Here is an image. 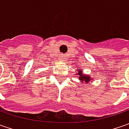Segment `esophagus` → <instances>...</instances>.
<instances>
[{"label":"esophagus","mask_w":129,"mask_h":129,"mask_svg":"<svg viewBox=\"0 0 129 129\" xmlns=\"http://www.w3.org/2000/svg\"><path fill=\"white\" fill-rule=\"evenodd\" d=\"M60 59H61V60H62V61H64V57H63V56H61Z\"/></svg>","instance_id":"esophagus-1"}]
</instances>
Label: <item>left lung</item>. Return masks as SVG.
Returning <instances> with one entry per match:
<instances>
[{
  "instance_id": "obj_1",
  "label": "left lung",
  "mask_w": 129,
  "mask_h": 129,
  "mask_svg": "<svg viewBox=\"0 0 129 129\" xmlns=\"http://www.w3.org/2000/svg\"><path fill=\"white\" fill-rule=\"evenodd\" d=\"M78 69H80V68H78ZM79 70V72H78V75H80L79 80H80L81 82H86V83H87V82H90V80H92V79L91 80V78H90V76H87L86 75L82 74L81 70Z\"/></svg>"
}]
</instances>
